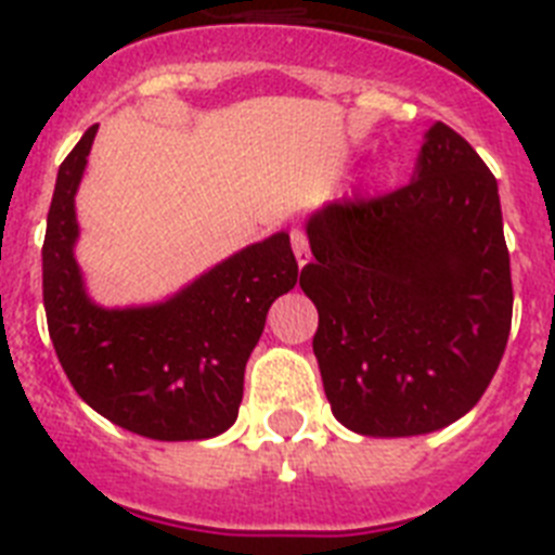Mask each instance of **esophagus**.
<instances>
[{
  "instance_id": "1",
  "label": "esophagus",
  "mask_w": 555,
  "mask_h": 555,
  "mask_svg": "<svg viewBox=\"0 0 555 555\" xmlns=\"http://www.w3.org/2000/svg\"><path fill=\"white\" fill-rule=\"evenodd\" d=\"M292 247H294V256H297V263L299 267H305L308 258H311V247H308V236H305V231H299V228H294L292 231Z\"/></svg>"
}]
</instances>
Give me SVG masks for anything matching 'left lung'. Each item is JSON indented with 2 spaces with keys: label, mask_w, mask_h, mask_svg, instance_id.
<instances>
[{
  "label": "left lung",
  "mask_w": 555,
  "mask_h": 555,
  "mask_svg": "<svg viewBox=\"0 0 555 555\" xmlns=\"http://www.w3.org/2000/svg\"><path fill=\"white\" fill-rule=\"evenodd\" d=\"M313 354L333 415L358 435L443 429L485 396L512 327L498 181L435 124L410 184L308 220Z\"/></svg>",
  "instance_id": "obj_1"
}]
</instances>
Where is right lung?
Wrapping results in <instances>:
<instances>
[{
	"instance_id": "1",
	"label": "right lung",
	"mask_w": 555,
	"mask_h": 555,
	"mask_svg": "<svg viewBox=\"0 0 555 555\" xmlns=\"http://www.w3.org/2000/svg\"><path fill=\"white\" fill-rule=\"evenodd\" d=\"M99 126L57 172L43 238V305L60 365L95 413L151 440H206L236 421L269 305L297 283L288 233L250 244L154 308L104 311L81 288L74 195Z\"/></svg>"
}]
</instances>
